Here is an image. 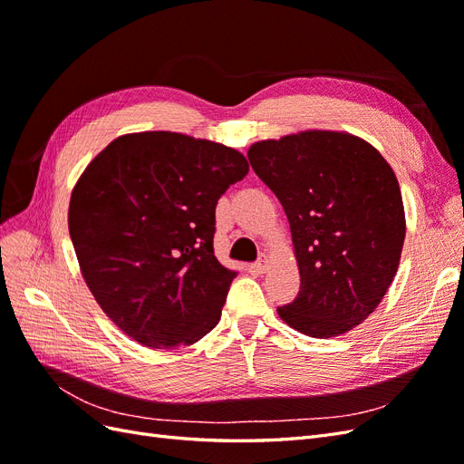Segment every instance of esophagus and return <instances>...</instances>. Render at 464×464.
<instances>
[{
    "label": "esophagus",
    "instance_id": "obj_1",
    "mask_svg": "<svg viewBox=\"0 0 464 464\" xmlns=\"http://www.w3.org/2000/svg\"><path fill=\"white\" fill-rule=\"evenodd\" d=\"M266 266H269V259H266V256H261L256 263H254V271L257 275H263L266 271Z\"/></svg>",
    "mask_w": 464,
    "mask_h": 464
}]
</instances>
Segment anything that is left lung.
Segmentation results:
<instances>
[{"instance_id": "8db88e82", "label": "left lung", "mask_w": 464, "mask_h": 464, "mask_svg": "<svg viewBox=\"0 0 464 464\" xmlns=\"http://www.w3.org/2000/svg\"><path fill=\"white\" fill-rule=\"evenodd\" d=\"M247 159L283 205L298 259L300 292L280 319L315 339L360 325L399 269L406 224L395 172L370 143L339 131L259 141Z\"/></svg>"}]
</instances>
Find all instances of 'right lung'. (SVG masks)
<instances>
[{"label":"right lung","instance_id":"add662e5","mask_svg":"<svg viewBox=\"0 0 464 464\" xmlns=\"http://www.w3.org/2000/svg\"><path fill=\"white\" fill-rule=\"evenodd\" d=\"M247 170L236 149L145 131L82 172L69 236L94 300L133 341L189 346L217 327L236 273L215 257V208Z\"/></svg>","mask_w":464,"mask_h":464}]
</instances>
